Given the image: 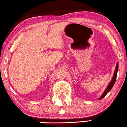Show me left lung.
Masks as SVG:
<instances>
[{"label": "left lung", "instance_id": "obj_1", "mask_svg": "<svg viewBox=\"0 0 127 127\" xmlns=\"http://www.w3.org/2000/svg\"><path fill=\"white\" fill-rule=\"evenodd\" d=\"M118 64H117V66H116V69H115V73H114V74H113V78H112V81H110V84L108 85V86L107 88L105 90V92L103 93V95L101 96V98H99V99H102V98H103L106 95V94H107L109 92H110V90H111V89L112 88V87L113 86V85H114L115 83V81H116V79H117V71H118Z\"/></svg>", "mask_w": 127, "mask_h": 127}]
</instances>
